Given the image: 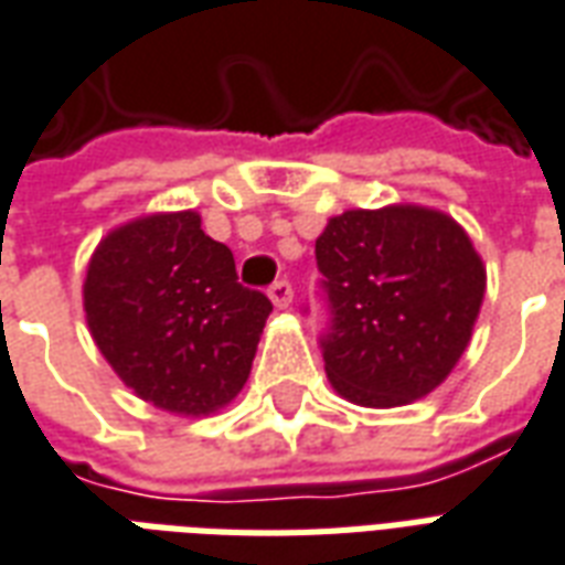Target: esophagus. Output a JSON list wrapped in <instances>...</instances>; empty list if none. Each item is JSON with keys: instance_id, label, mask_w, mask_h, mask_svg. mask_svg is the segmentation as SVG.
Masks as SVG:
<instances>
[{"instance_id": "obj_1", "label": "esophagus", "mask_w": 565, "mask_h": 565, "mask_svg": "<svg viewBox=\"0 0 565 565\" xmlns=\"http://www.w3.org/2000/svg\"><path fill=\"white\" fill-rule=\"evenodd\" d=\"M267 298L274 300V307H277V309H288V307H291V298H295V291H291V286H288L286 279H279V282H274V286L267 288Z\"/></svg>"}]
</instances>
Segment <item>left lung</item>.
Instances as JSON below:
<instances>
[{
    "label": "left lung",
    "mask_w": 565,
    "mask_h": 565,
    "mask_svg": "<svg viewBox=\"0 0 565 565\" xmlns=\"http://www.w3.org/2000/svg\"><path fill=\"white\" fill-rule=\"evenodd\" d=\"M333 328L330 387L360 408H402L440 387L470 345L486 298L473 241L438 207H351L316 241Z\"/></svg>",
    "instance_id": "1"
}]
</instances>
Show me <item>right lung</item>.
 Listing matches in <instances>:
<instances>
[{
  "mask_svg": "<svg viewBox=\"0 0 565 565\" xmlns=\"http://www.w3.org/2000/svg\"><path fill=\"white\" fill-rule=\"evenodd\" d=\"M88 333L142 402L207 417L244 390L270 300L237 282L235 256L196 211H157L100 237L86 267Z\"/></svg>",
  "mask_w": 565,
  "mask_h": 565,
  "instance_id": "1",
  "label": "right lung"
}]
</instances>
